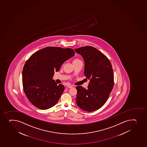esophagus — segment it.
I'll return each instance as SVG.
<instances>
[{
	"label": "esophagus",
	"mask_w": 147,
	"mask_h": 147,
	"mask_svg": "<svg viewBox=\"0 0 147 147\" xmlns=\"http://www.w3.org/2000/svg\"><path fill=\"white\" fill-rule=\"evenodd\" d=\"M67 87L68 88H72V87H73V85H67Z\"/></svg>",
	"instance_id": "obj_1"
}]
</instances>
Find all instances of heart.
I'll return each instance as SVG.
<instances>
[{"mask_svg":"<svg viewBox=\"0 0 147 147\" xmlns=\"http://www.w3.org/2000/svg\"><path fill=\"white\" fill-rule=\"evenodd\" d=\"M80 61V59H78V58H76V59H75L73 61V62H77V61Z\"/></svg>","mask_w":147,"mask_h":147,"instance_id":"heart-1","label":"heart"}]
</instances>
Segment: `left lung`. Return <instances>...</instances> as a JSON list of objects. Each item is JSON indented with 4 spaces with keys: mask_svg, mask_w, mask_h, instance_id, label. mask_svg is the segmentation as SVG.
<instances>
[{
    "mask_svg": "<svg viewBox=\"0 0 147 147\" xmlns=\"http://www.w3.org/2000/svg\"><path fill=\"white\" fill-rule=\"evenodd\" d=\"M74 50L83 57L84 73L90 80L87 89L82 86L76 87V103L83 111H96L105 104L113 88L112 65L107 57L95 48L84 46Z\"/></svg>",
    "mask_w": 147,
    "mask_h": 147,
    "instance_id": "left-lung-1",
    "label": "left lung"
}]
</instances>
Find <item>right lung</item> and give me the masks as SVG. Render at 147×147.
I'll use <instances>...</instances> for the list:
<instances>
[{
  "label": "right lung",
  "mask_w": 147,
  "mask_h": 147,
  "mask_svg": "<svg viewBox=\"0 0 147 147\" xmlns=\"http://www.w3.org/2000/svg\"><path fill=\"white\" fill-rule=\"evenodd\" d=\"M70 48L48 47L33 53L22 72L23 89L29 101L36 108L47 109L55 106L65 89L53 79L64 62L74 56Z\"/></svg>",
  "instance_id": "add662e5"
}]
</instances>
